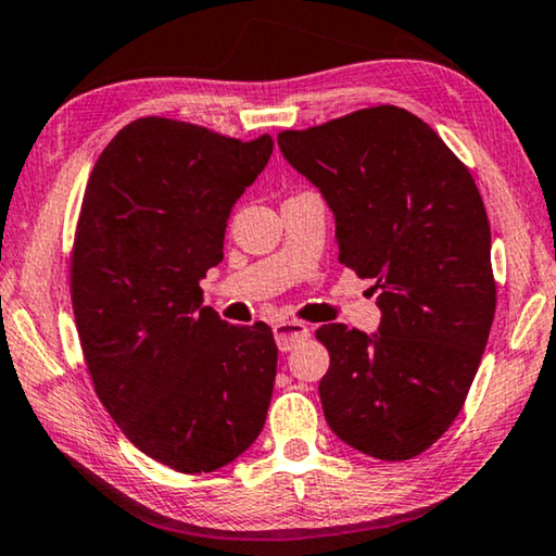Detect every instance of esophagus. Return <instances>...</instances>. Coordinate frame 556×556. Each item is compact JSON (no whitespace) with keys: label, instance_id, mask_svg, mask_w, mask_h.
<instances>
[{"label":"esophagus","instance_id":"1","mask_svg":"<svg viewBox=\"0 0 556 556\" xmlns=\"http://www.w3.org/2000/svg\"><path fill=\"white\" fill-rule=\"evenodd\" d=\"M275 339L279 351H292L296 343H302L309 339V326L304 321H277L275 324Z\"/></svg>","mask_w":556,"mask_h":556}]
</instances>
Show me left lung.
<instances>
[{"label":"left lung","instance_id":"1","mask_svg":"<svg viewBox=\"0 0 556 556\" xmlns=\"http://www.w3.org/2000/svg\"><path fill=\"white\" fill-rule=\"evenodd\" d=\"M337 219L339 262L374 279L381 324L316 331L326 422L378 460L428 451L460 413L495 319L490 223L472 175L428 123L376 105L277 136Z\"/></svg>","mask_w":556,"mask_h":556}]
</instances>
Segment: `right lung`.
I'll list each match as a JSON object with an SVG mask.
<instances>
[{"instance_id":"obj_1","label":"right lung","mask_w":556,"mask_h":556,"mask_svg":"<svg viewBox=\"0 0 556 556\" xmlns=\"http://www.w3.org/2000/svg\"><path fill=\"white\" fill-rule=\"evenodd\" d=\"M275 140L242 143L170 118H138L88 178L72 302L88 374L138 451L178 472L230 465L264 428L277 376L267 324L202 306L227 219Z\"/></svg>"}]
</instances>
